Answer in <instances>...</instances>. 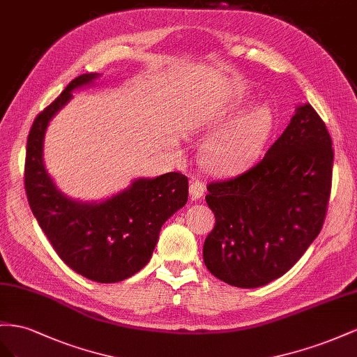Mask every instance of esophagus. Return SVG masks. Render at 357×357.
Here are the masks:
<instances>
[{
	"label": "esophagus",
	"instance_id": "34e87169",
	"mask_svg": "<svg viewBox=\"0 0 357 357\" xmlns=\"http://www.w3.org/2000/svg\"><path fill=\"white\" fill-rule=\"evenodd\" d=\"M203 195H205V185H203V182L199 179H192L191 185H190V197L192 200H197L200 199Z\"/></svg>",
	"mask_w": 357,
	"mask_h": 357
}]
</instances>
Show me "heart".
<instances>
[{"instance_id": "heart-1", "label": "heart", "mask_w": 357, "mask_h": 357, "mask_svg": "<svg viewBox=\"0 0 357 357\" xmlns=\"http://www.w3.org/2000/svg\"><path fill=\"white\" fill-rule=\"evenodd\" d=\"M250 105L251 101L245 97L233 98L220 105L206 115L203 127L217 130L242 114ZM271 128L272 114L269 107L252 109L208 139L202 149V165L212 173H229L239 169L260 151Z\"/></svg>"}]
</instances>
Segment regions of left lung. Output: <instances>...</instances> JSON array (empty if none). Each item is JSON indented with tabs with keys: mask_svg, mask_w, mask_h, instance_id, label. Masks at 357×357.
Masks as SVG:
<instances>
[{
	"mask_svg": "<svg viewBox=\"0 0 357 357\" xmlns=\"http://www.w3.org/2000/svg\"><path fill=\"white\" fill-rule=\"evenodd\" d=\"M333 149L311 105L256 165L208 184L215 226L203 245L208 271L230 286L254 289L282 277L319 236L332 188Z\"/></svg>",
	"mask_w": 357,
	"mask_h": 357,
	"instance_id": "1",
	"label": "left lung"
}]
</instances>
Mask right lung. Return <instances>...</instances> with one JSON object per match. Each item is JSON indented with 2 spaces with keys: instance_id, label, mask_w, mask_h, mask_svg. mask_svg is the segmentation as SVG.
Returning <instances> with one entry per match:
<instances>
[{
  "instance_id": "add662e5",
  "label": "right lung",
  "mask_w": 357,
  "mask_h": 357,
  "mask_svg": "<svg viewBox=\"0 0 357 357\" xmlns=\"http://www.w3.org/2000/svg\"><path fill=\"white\" fill-rule=\"evenodd\" d=\"M98 76H77L36 116L26 140L24 184L29 208L59 259L88 280L118 282L149 261L161 226L188 200V178L169 172L137 179L101 203H80L61 195L43 165L45 131L71 98V91Z\"/></svg>"
}]
</instances>
